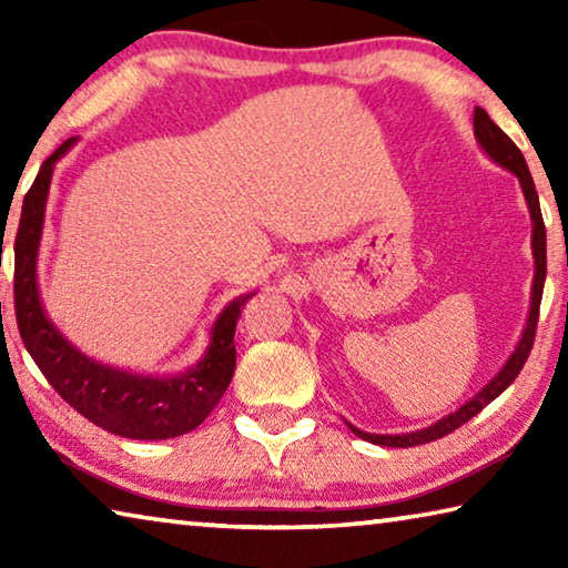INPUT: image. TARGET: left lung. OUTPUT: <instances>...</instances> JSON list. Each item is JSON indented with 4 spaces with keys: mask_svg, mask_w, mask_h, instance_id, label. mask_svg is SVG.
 <instances>
[{
    "mask_svg": "<svg viewBox=\"0 0 568 568\" xmlns=\"http://www.w3.org/2000/svg\"><path fill=\"white\" fill-rule=\"evenodd\" d=\"M474 134H476L480 150H484L488 158L498 162L501 168H506L508 172H514V175L518 178V185H521V190H524L528 213H531V250H534V267H536V271H534V285H531V311H528L526 328H524L521 341H518V345H516V351L511 353V358L504 363V368L498 371L496 376L488 381L474 398L466 400L458 410L448 413V416L436 420L434 426L413 430V434L388 436V434H365V430L355 428L348 423L355 436L363 438V440H371V444H376V446L410 448V446L430 444V440H438V438L448 436L450 430L464 426L466 420L474 418L476 413L484 410L488 403L496 400L508 386H511L518 373H521L528 353H531V348H534V335H536V323H538V305H541L544 281H546V227H544V217H541V205H538L534 178H531V172H528V165H526V160L521 155V150L514 145V140L508 138V134L501 128H498V124L491 118H488L486 110H480V108H476V112H474Z\"/></svg>",
    "mask_w": 568,
    "mask_h": 568,
    "instance_id": "left-lung-1",
    "label": "left lung"
}]
</instances>
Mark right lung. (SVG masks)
Masks as SVG:
<instances>
[{"mask_svg": "<svg viewBox=\"0 0 568 568\" xmlns=\"http://www.w3.org/2000/svg\"><path fill=\"white\" fill-rule=\"evenodd\" d=\"M74 145L62 142L42 162L27 190L14 240V313L17 328L32 361L70 406L114 436L165 440L197 428L223 398L235 373V325L247 295L230 301L210 331L203 358L178 376H140L88 358L47 318L37 287V253L44 227L54 162Z\"/></svg>", "mask_w": 568, "mask_h": 568, "instance_id": "1", "label": "right lung"}]
</instances>
